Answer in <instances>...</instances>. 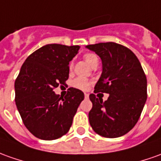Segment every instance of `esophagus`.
<instances>
[{
    "label": "esophagus",
    "instance_id": "34e87169",
    "mask_svg": "<svg viewBox=\"0 0 161 161\" xmlns=\"http://www.w3.org/2000/svg\"><path fill=\"white\" fill-rule=\"evenodd\" d=\"M84 96H85V98H86V99H87V98L89 97V95H88L87 93H85V94H84Z\"/></svg>",
    "mask_w": 161,
    "mask_h": 161
}]
</instances>
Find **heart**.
Listing matches in <instances>:
<instances>
[{
	"mask_svg": "<svg viewBox=\"0 0 161 161\" xmlns=\"http://www.w3.org/2000/svg\"><path fill=\"white\" fill-rule=\"evenodd\" d=\"M83 58H84L85 61L87 62V64L90 66H92V67L95 66H97V64H98V58L94 53H85ZM72 67H73V64L71 63L70 64V69H72ZM72 86L75 87V88L80 89V90H87V88L89 87V86H90V81L86 78L78 77V78L74 79V80L72 81Z\"/></svg>",
	"mask_w": 161,
	"mask_h": 161,
	"instance_id": "b5f03b06",
	"label": "heart"
}]
</instances>
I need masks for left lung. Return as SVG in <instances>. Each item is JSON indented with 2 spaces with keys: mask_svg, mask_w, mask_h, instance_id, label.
Wrapping results in <instances>:
<instances>
[{
  "mask_svg": "<svg viewBox=\"0 0 161 161\" xmlns=\"http://www.w3.org/2000/svg\"><path fill=\"white\" fill-rule=\"evenodd\" d=\"M86 47L95 52L103 63V73L94 92L109 94L104 102L94 94L89 95L93 103L89 124L104 138L124 136L137 124L147 98V80L141 64L130 49L116 43Z\"/></svg>",
  "mask_w": 161,
  "mask_h": 161,
  "instance_id": "8db88e82",
  "label": "left lung"
}]
</instances>
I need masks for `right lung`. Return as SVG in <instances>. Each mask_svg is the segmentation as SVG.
Masks as SVG:
<instances>
[{
  "instance_id": "right-lung-1",
  "label": "right lung",
  "mask_w": 161,
  "mask_h": 161,
  "mask_svg": "<svg viewBox=\"0 0 161 161\" xmlns=\"http://www.w3.org/2000/svg\"><path fill=\"white\" fill-rule=\"evenodd\" d=\"M79 45H44L26 58L15 81V104L25 127L35 137L53 140L68 132L79 105L81 90L70 87L63 98L53 89L65 85L69 62Z\"/></svg>"
}]
</instances>
